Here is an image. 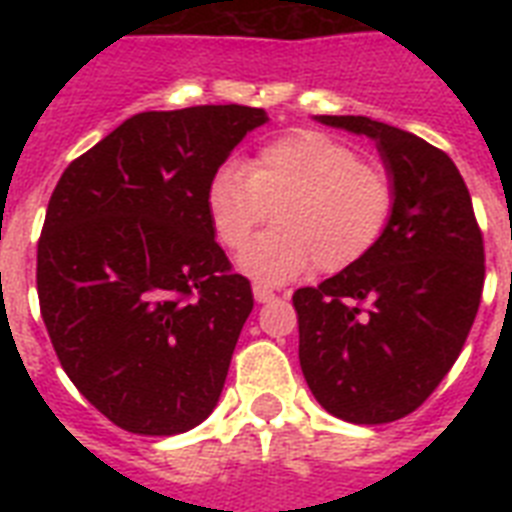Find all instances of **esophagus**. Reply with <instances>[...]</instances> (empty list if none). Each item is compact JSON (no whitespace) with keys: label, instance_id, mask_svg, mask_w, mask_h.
<instances>
[{"label":"esophagus","instance_id":"34e87169","mask_svg":"<svg viewBox=\"0 0 512 512\" xmlns=\"http://www.w3.org/2000/svg\"><path fill=\"white\" fill-rule=\"evenodd\" d=\"M252 292H255V300L257 303H268V300H273V289H268V287H263V284H255V287H252Z\"/></svg>","mask_w":512,"mask_h":512}]
</instances>
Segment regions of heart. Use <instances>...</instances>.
I'll list each match as a JSON object with an SVG mask.
<instances>
[{"mask_svg":"<svg viewBox=\"0 0 512 512\" xmlns=\"http://www.w3.org/2000/svg\"><path fill=\"white\" fill-rule=\"evenodd\" d=\"M388 172L361 162L356 148L295 130L257 151L241 170L225 164L207 185L217 241L241 249L271 217L276 225L239 255V268L265 284L297 279L313 265L337 273L358 263L393 212Z\"/></svg>","mask_w":512,"mask_h":512,"instance_id":"heart-1","label":"heart"}]
</instances>
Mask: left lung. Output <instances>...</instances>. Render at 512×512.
<instances>
[{
	"instance_id": "8db88e82",
	"label": "left lung",
	"mask_w": 512,
	"mask_h": 512,
	"mask_svg": "<svg viewBox=\"0 0 512 512\" xmlns=\"http://www.w3.org/2000/svg\"><path fill=\"white\" fill-rule=\"evenodd\" d=\"M316 119L372 138L396 196L358 263L292 297L300 366L329 414L382 425L422 406L460 356L484 292V236L441 148L366 116Z\"/></svg>"
}]
</instances>
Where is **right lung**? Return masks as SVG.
I'll return each mask as SVG.
<instances>
[{
    "label": "right lung",
    "instance_id": "obj_1",
    "mask_svg": "<svg viewBox=\"0 0 512 512\" xmlns=\"http://www.w3.org/2000/svg\"><path fill=\"white\" fill-rule=\"evenodd\" d=\"M263 108L130 116L68 164L36 247L44 327L79 393L138 436H175L217 406L252 313L207 215V185Z\"/></svg>",
    "mask_w": 512,
    "mask_h": 512
}]
</instances>
